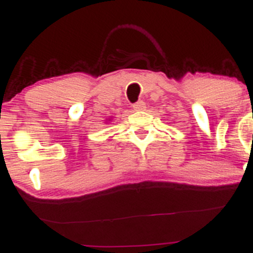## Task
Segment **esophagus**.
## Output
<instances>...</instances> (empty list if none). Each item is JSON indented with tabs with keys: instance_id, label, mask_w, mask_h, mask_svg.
<instances>
[{
	"instance_id": "esophagus-1",
	"label": "esophagus",
	"mask_w": 253,
	"mask_h": 253,
	"mask_svg": "<svg viewBox=\"0 0 253 253\" xmlns=\"http://www.w3.org/2000/svg\"><path fill=\"white\" fill-rule=\"evenodd\" d=\"M133 109L136 111H143L145 109V104L144 101H137V103L133 104Z\"/></svg>"
}]
</instances>
